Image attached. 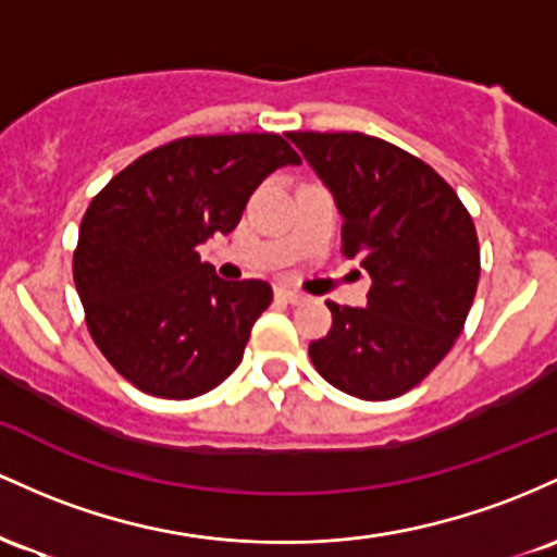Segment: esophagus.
<instances>
[{
    "label": "esophagus",
    "mask_w": 557,
    "mask_h": 557,
    "mask_svg": "<svg viewBox=\"0 0 557 557\" xmlns=\"http://www.w3.org/2000/svg\"><path fill=\"white\" fill-rule=\"evenodd\" d=\"M276 297L281 299V302H286V305L305 302V295H299V292H295V289H284V286H281V289H276Z\"/></svg>",
    "instance_id": "esophagus-1"
}]
</instances>
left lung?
Here are the masks:
<instances>
[{"label":"left lung","mask_w":557,"mask_h":557,"mask_svg":"<svg viewBox=\"0 0 557 557\" xmlns=\"http://www.w3.org/2000/svg\"><path fill=\"white\" fill-rule=\"evenodd\" d=\"M334 195L342 252L371 276L366 308L326 302L331 331L310 342L315 371L360 399L421 384L453 349L479 286L476 226L434 168L376 136L292 131Z\"/></svg>","instance_id":"left-lung-1"}]
</instances>
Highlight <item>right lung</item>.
Returning a JSON list of instances; mask_svg holds the SVG:
<instances>
[{"label":"right lung","mask_w":557,"mask_h":557,"mask_svg":"<svg viewBox=\"0 0 557 557\" xmlns=\"http://www.w3.org/2000/svg\"><path fill=\"white\" fill-rule=\"evenodd\" d=\"M284 165L299 154L278 134L184 136L91 199L73 281L94 345L136 389L191 399L236 371L273 289L218 278L197 247L234 231L262 178Z\"/></svg>","instance_id":"1"}]
</instances>
